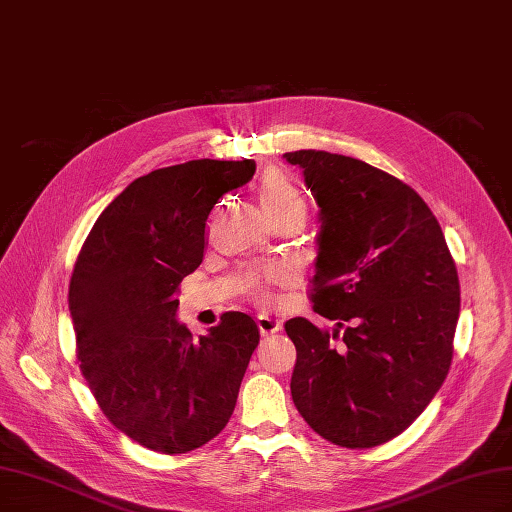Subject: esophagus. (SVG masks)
<instances>
[{
    "label": "esophagus",
    "mask_w": 512,
    "mask_h": 512,
    "mask_svg": "<svg viewBox=\"0 0 512 512\" xmlns=\"http://www.w3.org/2000/svg\"><path fill=\"white\" fill-rule=\"evenodd\" d=\"M258 329L262 335H273L277 331H282V322L269 316V314H260L258 316Z\"/></svg>",
    "instance_id": "1"
}]
</instances>
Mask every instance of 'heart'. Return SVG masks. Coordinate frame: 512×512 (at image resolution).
<instances>
[{"label":"heart","mask_w":512,"mask_h":512,"mask_svg":"<svg viewBox=\"0 0 512 512\" xmlns=\"http://www.w3.org/2000/svg\"><path fill=\"white\" fill-rule=\"evenodd\" d=\"M258 196L262 209L273 222L282 218H307V198L299 183L284 170H267L258 181ZM294 282H297V271L286 265H273L254 275V292L256 297L271 301L275 299V288H288Z\"/></svg>","instance_id":"heart-1"}]
</instances>
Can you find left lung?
I'll list each match as a JSON object with an SVG mask.
<instances>
[{"label":"left lung","instance_id":"left-lung-1","mask_svg":"<svg viewBox=\"0 0 512 512\" xmlns=\"http://www.w3.org/2000/svg\"><path fill=\"white\" fill-rule=\"evenodd\" d=\"M320 207L314 309L290 318V393L324 440L371 448L406 431L453 361L459 277L442 228L410 185L329 151L284 153Z\"/></svg>","mask_w":512,"mask_h":512}]
</instances>
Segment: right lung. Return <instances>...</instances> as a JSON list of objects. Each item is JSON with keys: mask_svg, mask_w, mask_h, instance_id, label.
Returning a JSON list of instances; mask_svg holds the SVG:
<instances>
[{"mask_svg": "<svg viewBox=\"0 0 512 512\" xmlns=\"http://www.w3.org/2000/svg\"><path fill=\"white\" fill-rule=\"evenodd\" d=\"M254 170V160L151 170L100 213L76 256L68 305L79 367L108 421L151 451H194L235 410L256 322L226 312L196 339L175 316L213 207Z\"/></svg>", "mask_w": 512, "mask_h": 512, "instance_id": "right-lung-1", "label": "right lung"}]
</instances>
